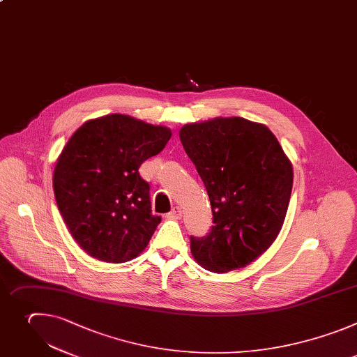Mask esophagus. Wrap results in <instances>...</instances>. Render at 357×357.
I'll list each match as a JSON object with an SVG mask.
<instances>
[{
    "mask_svg": "<svg viewBox=\"0 0 357 357\" xmlns=\"http://www.w3.org/2000/svg\"><path fill=\"white\" fill-rule=\"evenodd\" d=\"M183 217V211L180 206H174L169 213H167V218L169 220H180Z\"/></svg>",
    "mask_w": 357,
    "mask_h": 357,
    "instance_id": "obj_1",
    "label": "esophagus"
}]
</instances>
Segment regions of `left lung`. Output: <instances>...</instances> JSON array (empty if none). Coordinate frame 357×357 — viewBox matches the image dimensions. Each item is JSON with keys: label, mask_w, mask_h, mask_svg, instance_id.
Here are the masks:
<instances>
[{"label": "left lung", "mask_w": 357, "mask_h": 357, "mask_svg": "<svg viewBox=\"0 0 357 357\" xmlns=\"http://www.w3.org/2000/svg\"><path fill=\"white\" fill-rule=\"evenodd\" d=\"M178 135L205 184L213 215L209 235L191 238L192 257L212 273L243 268L282 228L293 165L266 125L241 116L187 123Z\"/></svg>", "instance_id": "obj_1"}]
</instances>
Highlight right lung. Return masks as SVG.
<instances>
[{
    "mask_svg": "<svg viewBox=\"0 0 357 357\" xmlns=\"http://www.w3.org/2000/svg\"><path fill=\"white\" fill-rule=\"evenodd\" d=\"M170 137L167 126L111 114L84 122L68 139L53 191L68 232L91 257L125 263L148 246L162 218L152 215L139 167Z\"/></svg>",
    "mask_w": 357,
    "mask_h": 357,
    "instance_id": "1",
    "label": "right lung"
}]
</instances>
